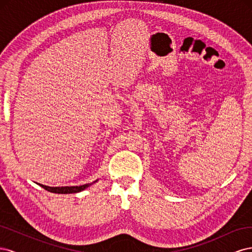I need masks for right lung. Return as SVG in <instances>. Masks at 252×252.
Instances as JSON below:
<instances>
[{
  "instance_id": "1",
  "label": "right lung",
  "mask_w": 252,
  "mask_h": 252,
  "mask_svg": "<svg viewBox=\"0 0 252 252\" xmlns=\"http://www.w3.org/2000/svg\"><path fill=\"white\" fill-rule=\"evenodd\" d=\"M97 182L94 181L93 183H89V184H84V185H80V186H64V187H49L46 185H42L39 184L41 187H43L45 190H47L49 192L52 193H62V194H67V193H78L85 190L86 188H88L90 185H93L94 183Z\"/></svg>"
}]
</instances>
